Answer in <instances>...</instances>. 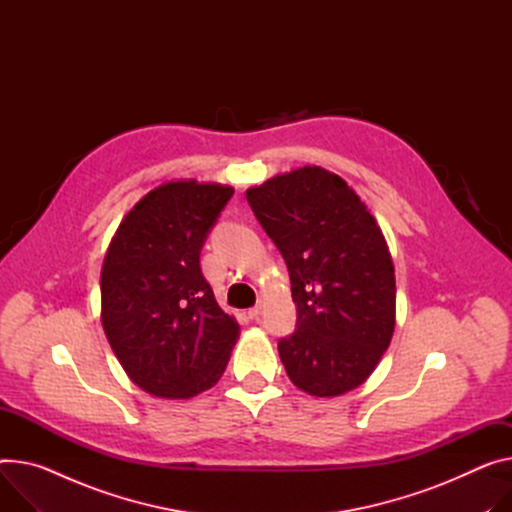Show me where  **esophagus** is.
<instances>
[{"instance_id":"1","label":"esophagus","mask_w":512,"mask_h":512,"mask_svg":"<svg viewBox=\"0 0 512 512\" xmlns=\"http://www.w3.org/2000/svg\"><path fill=\"white\" fill-rule=\"evenodd\" d=\"M260 313H262V303H258L256 307L248 309V318H250V320H258V318H260Z\"/></svg>"}]
</instances>
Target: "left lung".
Returning <instances> with one entry per match:
<instances>
[{
	"mask_svg": "<svg viewBox=\"0 0 512 512\" xmlns=\"http://www.w3.org/2000/svg\"><path fill=\"white\" fill-rule=\"evenodd\" d=\"M246 199L289 268L297 330L279 342L289 379L316 398L359 387L396 326V274L375 217L320 166L274 176Z\"/></svg>",
	"mask_w": 512,
	"mask_h": 512,
	"instance_id": "1",
	"label": "left lung"
}]
</instances>
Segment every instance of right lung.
Segmentation results:
<instances>
[{"instance_id": "1", "label": "right lung", "mask_w": 512, "mask_h": 512, "mask_svg": "<svg viewBox=\"0 0 512 512\" xmlns=\"http://www.w3.org/2000/svg\"><path fill=\"white\" fill-rule=\"evenodd\" d=\"M231 194L217 182L157 186L125 215L104 256V334L131 381L155 398L188 400L213 387L240 336L201 270Z\"/></svg>"}]
</instances>
